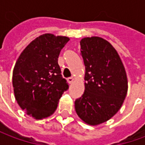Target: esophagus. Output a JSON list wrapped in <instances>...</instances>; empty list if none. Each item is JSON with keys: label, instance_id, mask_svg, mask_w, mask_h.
<instances>
[{"label": "esophagus", "instance_id": "obj_1", "mask_svg": "<svg viewBox=\"0 0 145 145\" xmlns=\"http://www.w3.org/2000/svg\"><path fill=\"white\" fill-rule=\"evenodd\" d=\"M74 80V77H70V78H67V82H69L70 84H71V83H72Z\"/></svg>", "mask_w": 145, "mask_h": 145}]
</instances>
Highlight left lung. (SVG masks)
Returning <instances> with one entry per match:
<instances>
[{"instance_id":"1","label":"left lung","mask_w":145,"mask_h":145,"mask_svg":"<svg viewBox=\"0 0 145 145\" xmlns=\"http://www.w3.org/2000/svg\"><path fill=\"white\" fill-rule=\"evenodd\" d=\"M85 66V91L77 99V114L86 123L99 125L120 109L127 92V78L120 57L103 38L94 36L80 42Z\"/></svg>"}]
</instances>
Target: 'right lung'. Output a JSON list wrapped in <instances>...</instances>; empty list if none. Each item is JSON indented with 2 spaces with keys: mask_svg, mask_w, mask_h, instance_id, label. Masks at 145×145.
<instances>
[{
  "mask_svg": "<svg viewBox=\"0 0 145 145\" xmlns=\"http://www.w3.org/2000/svg\"><path fill=\"white\" fill-rule=\"evenodd\" d=\"M68 41L65 36L43 34L27 46L15 63L12 75L15 99L35 119L52 115L69 88L58 64L60 51Z\"/></svg>",
  "mask_w": 145,
  "mask_h": 145,
  "instance_id": "right-lung-1",
  "label": "right lung"
}]
</instances>
